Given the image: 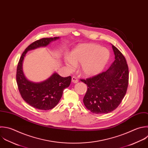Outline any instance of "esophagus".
<instances>
[{"mask_svg": "<svg viewBox=\"0 0 148 148\" xmlns=\"http://www.w3.org/2000/svg\"><path fill=\"white\" fill-rule=\"evenodd\" d=\"M72 82L73 83H77L78 82V80L77 79V77H72Z\"/></svg>", "mask_w": 148, "mask_h": 148, "instance_id": "1", "label": "esophagus"}]
</instances>
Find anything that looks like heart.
<instances>
[{"label": "heart", "instance_id": "heart-1", "mask_svg": "<svg viewBox=\"0 0 148 148\" xmlns=\"http://www.w3.org/2000/svg\"><path fill=\"white\" fill-rule=\"evenodd\" d=\"M110 54L108 49L94 43H84L77 46L65 58V63L72 71L80 64V72L86 77L99 74L108 64Z\"/></svg>", "mask_w": 148, "mask_h": 148}]
</instances>
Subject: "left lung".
Segmentation results:
<instances>
[{
	"label": "left lung",
	"mask_w": 148,
	"mask_h": 148,
	"mask_svg": "<svg viewBox=\"0 0 148 148\" xmlns=\"http://www.w3.org/2000/svg\"><path fill=\"white\" fill-rule=\"evenodd\" d=\"M114 61L105 72L82 79L87 85L83 102L95 114L108 113L117 108L124 97L128 84V68L125 57L113 45Z\"/></svg>",
	"instance_id": "left-lung-1"
}]
</instances>
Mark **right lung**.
Here are the masks:
<instances>
[{
  "label": "right lung",
  "instance_id": "add662e5",
  "mask_svg": "<svg viewBox=\"0 0 148 148\" xmlns=\"http://www.w3.org/2000/svg\"><path fill=\"white\" fill-rule=\"evenodd\" d=\"M60 37L43 38L31 44L23 53L17 69V83L23 99L32 107L40 110H49L55 107L61 99L65 88L71 82V77H63L54 72L49 78L40 82L29 80L23 71V62L28 51L39 47H46Z\"/></svg>",
  "mask_w": 148,
  "mask_h": 148
}]
</instances>
